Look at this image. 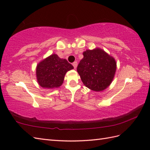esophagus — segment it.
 <instances>
[{
  "label": "esophagus",
  "mask_w": 150,
  "mask_h": 150,
  "mask_svg": "<svg viewBox=\"0 0 150 150\" xmlns=\"http://www.w3.org/2000/svg\"><path fill=\"white\" fill-rule=\"evenodd\" d=\"M73 67H74L75 69L77 68V62H73Z\"/></svg>",
  "instance_id": "esophagus-1"
}]
</instances>
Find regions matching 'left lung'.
<instances>
[{
    "label": "left lung",
    "instance_id": "8db88e82",
    "mask_svg": "<svg viewBox=\"0 0 150 150\" xmlns=\"http://www.w3.org/2000/svg\"><path fill=\"white\" fill-rule=\"evenodd\" d=\"M83 55L77 70L84 85L95 91L106 90L115 74V60L98 47L86 50Z\"/></svg>",
    "mask_w": 150,
    "mask_h": 150
}]
</instances>
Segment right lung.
Returning a JSON list of instances; mask_svg holds the SVG:
<instances>
[{
  "instance_id": "add662e5",
  "label": "right lung",
  "mask_w": 150,
  "mask_h": 150,
  "mask_svg": "<svg viewBox=\"0 0 150 150\" xmlns=\"http://www.w3.org/2000/svg\"><path fill=\"white\" fill-rule=\"evenodd\" d=\"M73 68L66 59H60L57 54H52L37 65L38 84L44 88H59L63 83L66 73Z\"/></svg>"
}]
</instances>
